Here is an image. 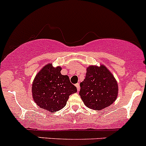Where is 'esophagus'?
<instances>
[{"mask_svg": "<svg viewBox=\"0 0 146 146\" xmlns=\"http://www.w3.org/2000/svg\"><path fill=\"white\" fill-rule=\"evenodd\" d=\"M76 88H77V90L78 91H79L80 90V84L79 83H77V84H76Z\"/></svg>", "mask_w": 146, "mask_h": 146, "instance_id": "obj_1", "label": "esophagus"}]
</instances>
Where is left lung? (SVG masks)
Returning a JSON list of instances; mask_svg holds the SVG:
<instances>
[{
    "instance_id": "left-lung-1",
    "label": "left lung",
    "mask_w": 146,
    "mask_h": 146,
    "mask_svg": "<svg viewBox=\"0 0 146 146\" xmlns=\"http://www.w3.org/2000/svg\"><path fill=\"white\" fill-rule=\"evenodd\" d=\"M79 92L87 107L102 110L114 102L118 96V83L104 65L87 67L86 76L80 84Z\"/></svg>"
}]
</instances>
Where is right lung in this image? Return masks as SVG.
<instances>
[{"instance_id":"add662e5","label":"right lung","mask_w":146,"mask_h":146,"mask_svg":"<svg viewBox=\"0 0 146 146\" xmlns=\"http://www.w3.org/2000/svg\"><path fill=\"white\" fill-rule=\"evenodd\" d=\"M61 67L45 65L35 76L32 93L35 102L50 112L59 111L66 106L69 96L77 92L68 76L61 73Z\"/></svg>"}]
</instances>
